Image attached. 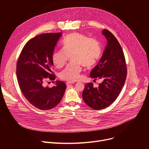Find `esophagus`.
Masks as SVG:
<instances>
[{
  "mask_svg": "<svg viewBox=\"0 0 149 149\" xmlns=\"http://www.w3.org/2000/svg\"><path fill=\"white\" fill-rule=\"evenodd\" d=\"M67 86H70V85H71L72 84H73V83H72V82H67Z\"/></svg>",
  "mask_w": 149,
  "mask_h": 149,
  "instance_id": "obj_1",
  "label": "esophagus"
}]
</instances>
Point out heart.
<instances>
[{"instance_id":"heart-1","label":"heart","mask_w":149,"mask_h":149,"mask_svg":"<svg viewBox=\"0 0 149 149\" xmlns=\"http://www.w3.org/2000/svg\"><path fill=\"white\" fill-rule=\"evenodd\" d=\"M63 49L55 51L52 55V61L58 68H62L69 57L74 63L63 70L59 75L61 79L74 82L79 79L82 71V65L90 68L99 59L101 49L98 42L93 38L79 33L68 35L62 42Z\"/></svg>"}]
</instances>
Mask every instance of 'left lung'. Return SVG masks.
Here are the masks:
<instances>
[{
  "mask_svg": "<svg viewBox=\"0 0 149 149\" xmlns=\"http://www.w3.org/2000/svg\"><path fill=\"white\" fill-rule=\"evenodd\" d=\"M102 33L107 44L98 64L91 70V78L102 80L98 87L87 83L82 92V98L89 107L102 110L110 105L117 98L127 77V67L121 45L113 34L107 29Z\"/></svg>",
  "mask_w": 149,
  "mask_h": 149,
  "instance_id": "1",
  "label": "left lung"
}]
</instances>
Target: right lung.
<instances>
[{"mask_svg":"<svg viewBox=\"0 0 149 149\" xmlns=\"http://www.w3.org/2000/svg\"><path fill=\"white\" fill-rule=\"evenodd\" d=\"M62 33H44L29 40L24 46L16 64V75L20 90L26 100L40 110H51L61 101L65 84L55 81L51 88L44 87L47 79L54 81L52 55ZM55 82V81H54Z\"/></svg>","mask_w":149,"mask_h":149,"instance_id":"1","label":"right lung"}]
</instances>
